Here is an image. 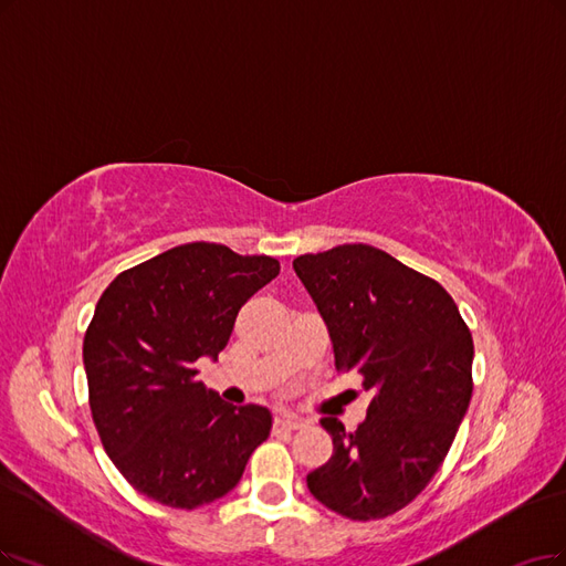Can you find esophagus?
<instances>
[{"instance_id":"obj_1","label":"esophagus","mask_w":566,"mask_h":566,"mask_svg":"<svg viewBox=\"0 0 566 566\" xmlns=\"http://www.w3.org/2000/svg\"><path fill=\"white\" fill-rule=\"evenodd\" d=\"M301 427H303L301 417H294V415L275 417V431H294V429H301Z\"/></svg>"}]
</instances>
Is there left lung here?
Listing matches in <instances>:
<instances>
[{"mask_svg":"<svg viewBox=\"0 0 566 566\" xmlns=\"http://www.w3.org/2000/svg\"><path fill=\"white\" fill-rule=\"evenodd\" d=\"M328 328L340 373L373 394L366 420L333 438L328 462L307 473L317 501L349 520L408 506L441 469L473 391V338L448 291L387 251L340 244L294 259Z\"/></svg>","mask_w":566,"mask_h":566,"instance_id":"obj_1","label":"left lung"}]
</instances>
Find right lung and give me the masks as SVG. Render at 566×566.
I'll use <instances>...</instances> for the list:
<instances>
[{
	"label": "right lung",
	"mask_w": 566,
	"mask_h": 566,
	"mask_svg": "<svg viewBox=\"0 0 566 566\" xmlns=\"http://www.w3.org/2000/svg\"><path fill=\"white\" fill-rule=\"evenodd\" d=\"M280 261L191 242L104 289L83 338L93 422L120 475L163 506L193 511L233 490L270 436L263 406H230L196 380L217 359L240 307Z\"/></svg>",
	"instance_id": "add662e5"
}]
</instances>
